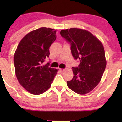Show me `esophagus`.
<instances>
[{
    "mask_svg": "<svg viewBox=\"0 0 122 122\" xmlns=\"http://www.w3.org/2000/svg\"><path fill=\"white\" fill-rule=\"evenodd\" d=\"M59 70H60V71H61V72H63V71H64L65 69H62V68H61V69H59Z\"/></svg>",
    "mask_w": 122,
    "mask_h": 122,
    "instance_id": "obj_1",
    "label": "esophagus"
}]
</instances>
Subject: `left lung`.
<instances>
[{
    "label": "left lung",
    "mask_w": 122,
    "mask_h": 122,
    "mask_svg": "<svg viewBox=\"0 0 122 122\" xmlns=\"http://www.w3.org/2000/svg\"><path fill=\"white\" fill-rule=\"evenodd\" d=\"M60 34L71 45L78 67L72 68L73 78L67 81L69 89L79 94L91 92L101 81L106 67L104 47L96 36L86 30L73 28L61 30Z\"/></svg>",
    "instance_id": "8db88e82"
}]
</instances>
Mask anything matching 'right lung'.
I'll return each mask as SVG.
<instances>
[{
  "mask_svg": "<svg viewBox=\"0 0 122 122\" xmlns=\"http://www.w3.org/2000/svg\"><path fill=\"white\" fill-rule=\"evenodd\" d=\"M56 30L42 27L28 33L20 41L14 55L16 76L21 86L31 94L39 95L51 87L58 69L43 62L56 41Z\"/></svg>",
  "mask_w": 122,
  "mask_h": 122,
  "instance_id": "obj_1",
  "label": "right lung"
}]
</instances>
